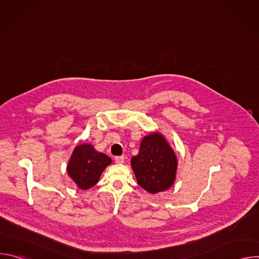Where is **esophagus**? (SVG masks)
<instances>
[{
  "instance_id": "34e87169",
  "label": "esophagus",
  "mask_w": 259,
  "mask_h": 259,
  "mask_svg": "<svg viewBox=\"0 0 259 259\" xmlns=\"http://www.w3.org/2000/svg\"><path fill=\"white\" fill-rule=\"evenodd\" d=\"M116 163L117 164H123L124 161H125V157L124 156H119V157H116Z\"/></svg>"
}]
</instances>
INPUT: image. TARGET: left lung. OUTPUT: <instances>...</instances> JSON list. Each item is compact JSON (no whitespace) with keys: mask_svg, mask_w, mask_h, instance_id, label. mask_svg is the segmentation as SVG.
Returning a JSON list of instances; mask_svg holds the SVG:
<instances>
[{"mask_svg":"<svg viewBox=\"0 0 259 259\" xmlns=\"http://www.w3.org/2000/svg\"><path fill=\"white\" fill-rule=\"evenodd\" d=\"M177 157L159 132L145 135L137 156L131 159L137 183L147 193L157 194L170 189L176 179Z\"/></svg>","mask_w":259,"mask_h":259,"instance_id":"obj_1","label":"left lung"}]
</instances>
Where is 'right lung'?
<instances>
[{
	"instance_id": "add662e5",
	"label": "right lung",
	"mask_w": 259,
	"mask_h": 259,
	"mask_svg": "<svg viewBox=\"0 0 259 259\" xmlns=\"http://www.w3.org/2000/svg\"><path fill=\"white\" fill-rule=\"evenodd\" d=\"M110 164L112 159L108 156L97 152L90 143H82L73 149L66 171L80 190L87 191L95 186Z\"/></svg>"
}]
</instances>
